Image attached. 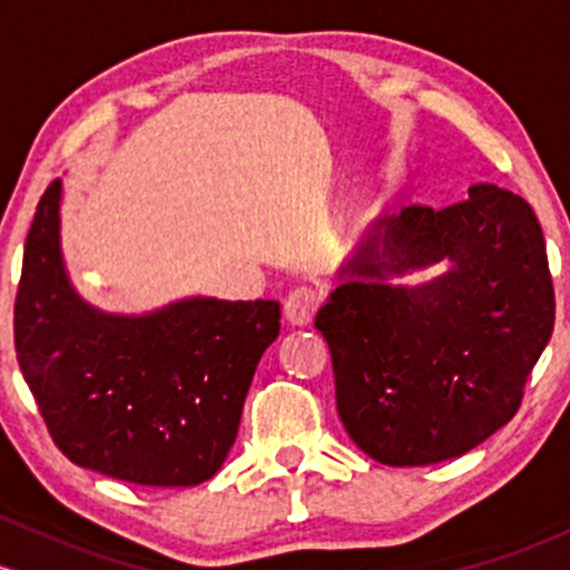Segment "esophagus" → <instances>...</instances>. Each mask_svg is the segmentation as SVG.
<instances>
[{"label":"esophagus","mask_w":570,"mask_h":570,"mask_svg":"<svg viewBox=\"0 0 570 570\" xmlns=\"http://www.w3.org/2000/svg\"><path fill=\"white\" fill-rule=\"evenodd\" d=\"M283 312H285L287 325H293V328H304V325L312 323V317H315L317 312V293L309 291V287H296V291L285 298Z\"/></svg>","instance_id":"34e87169"}]
</instances>
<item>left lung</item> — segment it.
Masks as SVG:
<instances>
[{
    "label": "left lung",
    "instance_id": "1",
    "mask_svg": "<svg viewBox=\"0 0 570 570\" xmlns=\"http://www.w3.org/2000/svg\"><path fill=\"white\" fill-rule=\"evenodd\" d=\"M444 265L409 284L407 274ZM315 328L350 439L385 465L471 452L517 414L552 338L554 291L530 204L479 183L452 207H404L371 226Z\"/></svg>",
    "mask_w": 570,
    "mask_h": 570
}]
</instances>
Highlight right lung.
Masks as SVG:
<instances>
[{"label": "right lung", "instance_id": "obj_1", "mask_svg": "<svg viewBox=\"0 0 570 570\" xmlns=\"http://www.w3.org/2000/svg\"><path fill=\"white\" fill-rule=\"evenodd\" d=\"M56 180L37 204L16 296V353L56 446L147 488H194L234 446L277 302L185 296L126 315L88 304L61 253Z\"/></svg>", "mask_w": 570, "mask_h": 570}]
</instances>
